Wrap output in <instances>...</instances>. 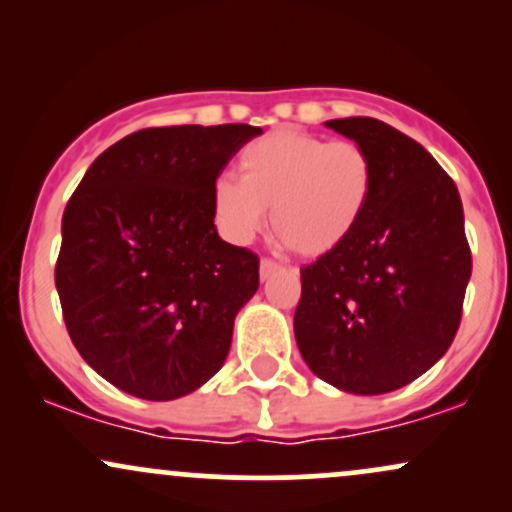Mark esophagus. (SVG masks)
Segmentation results:
<instances>
[{"label": "esophagus", "mask_w": 512, "mask_h": 512, "mask_svg": "<svg viewBox=\"0 0 512 512\" xmlns=\"http://www.w3.org/2000/svg\"><path fill=\"white\" fill-rule=\"evenodd\" d=\"M279 264H276L274 260H262L260 262V279L262 281H267L269 279V276H274L276 272H279Z\"/></svg>", "instance_id": "obj_1"}]
</instances>
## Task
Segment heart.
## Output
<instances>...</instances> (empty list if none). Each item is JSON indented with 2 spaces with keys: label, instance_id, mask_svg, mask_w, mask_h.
Returning <instances> with one entry per match:
<instances>
[{
  "label": "heart",
  "instance_id": "heart-1",
  "mask_svg": "<svg viewBox=\"0 0 512 512\" xmlns=\"http://www.w3.org/2000/svg\"><path fill=\"white\" fill-rule=\"evenodd\" d=\"M238 182L211 185V214L233 243H250L272 209L274 236L305 257L334 252L356 233L375 192L373 158L361 144L274 129L243 146Z\"/></svg>",
  "mask_w": 512,
  "mask_h": 512
}]
</instances>
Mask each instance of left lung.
Masks as SVG:
<instances>
[{"label": "left lung", "mask_w": 512, "mask_h": 512, "mask_svg": "<svg viewBox=\"0 0 512 512\" xmlns=\"http://www.w3.org/2000/svg\"><path fill=\"white\" fill-rule=\"evenodd\" d=\"M373 158L375 192L342 248L301 269L293 332L320 380L385 395L443 358L472 276L462 199L419 142L375 117L327 120Z\"/></svg>", "instance_id": "1"}]
</instances>
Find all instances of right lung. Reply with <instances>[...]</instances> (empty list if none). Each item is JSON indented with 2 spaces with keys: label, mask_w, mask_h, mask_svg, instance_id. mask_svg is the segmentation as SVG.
Returning <instances> with one entry per match:
<instances>
[{
  "label": "right lung",
  "mask_w": 512,
  "mask_h": 512,
  "mask_svg": "<svg viewBox=\"0 0 512 512\" xmlns=\"http://www.w3.org/2000/svg\"><path fill=\"white\" fill-rule=\"evenodd\" d=\"M257 134L139 129L91 163L64 209L55 267L64 325L88 366L127 395L185 397L226 361L260 260L219 238L211 185Z\"/></svg>",
  "instance_id": "add662e5"
}]
</instances>
